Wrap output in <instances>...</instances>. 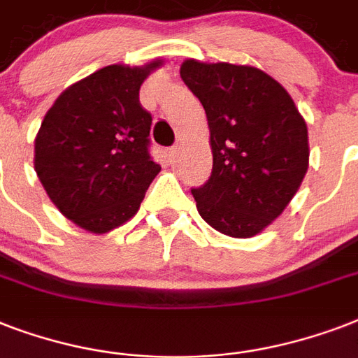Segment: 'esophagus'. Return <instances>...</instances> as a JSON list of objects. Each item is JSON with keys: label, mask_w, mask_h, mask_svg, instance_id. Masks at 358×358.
I'll return each mask as SVG.
<instances>
[{"label": "esophagus", "mask_w": 358, "mask_h": 358, "mask_svg": "<svg viewBox=\"0 0 358 358\" xmlns=\"http://www.w3.org/2000/svg\"><path fill=\"white\" fill-rule=\"evenodd\" d=\"M178 157H180V148H171V150H169V159H171V162L176 163L178 162Z\"/></svg>", "instance_id": "34e87169"}]
</instances>
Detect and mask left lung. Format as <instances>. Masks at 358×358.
Returning <instances> with one entry per match:
<instances>
[{
    "label": "left lung",
    "instance_id": "left-lung-1",
    "mask_svg": "<svg viewBox=\"0 0 358 358\" xmlns=\"http://www.w3.org/2000/svg\"><path fill=\"white\" fill-rule=\"evenodd\" d=\"M180 76L210 128L212 176L196 210L230 238H252L284 212L308 171V129L277 80L249 64L185 59Z\"/></svg>",
    "mask_w": 358,
    "mask_h": 358
}]
</instances>
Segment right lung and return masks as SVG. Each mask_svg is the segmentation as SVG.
<instances>
[{"label": "right lung", "mask_w": 358, "mask_h": 358, "mask_svg": "<svg viewBox=\"0 0 358 358\" xmlns=\"http://www.w3.org/2000/svg\"><path fill=\"white\" fill-rule=\"evenodd\" d=\"M162 59L109 64L64 89L35 137V173L59 212L91 234L134 217L156 174L139 89Z\"/></svg>", "instance_id": "add662e5"}]
</instances>
